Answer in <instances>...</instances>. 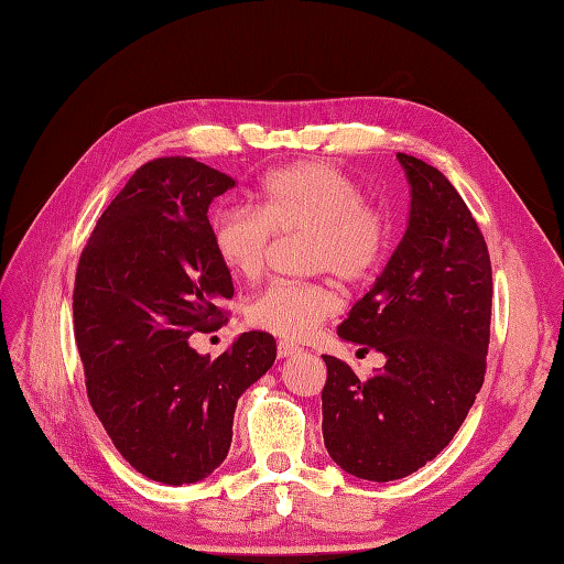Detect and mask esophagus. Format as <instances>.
Returning a JSON list of instances; mask_svg holds the SVG:
<instances>
[{
    "label": "esophagus",
    "instance_id": "obj_1",
    "mask_svg": "<svg viewBox=\"0 0 564 564\" xmlns=\"http://www.w3.org/2000/svg\"><path fill=\"white\" fill-rule=\"evenodd\" d=\"M301 351V347H296L294 341H286V339H282L280 345H278V354H280V359H286V356H294V354H299Z\"/></svg>",
    "mask_w": 564,
    "mask_h": 564
}]
</instances>
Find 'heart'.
<instances>
[{"label":"heart","mask_w":564,"mask_h":564,"mask_svg":"<svg viewBox=\"0 0 564 564\" xmlns=\"http://www.w3.org/2000/svg\"><path fill=\"white\" fill-rule=\"evenodd\" d=\"M253 210L223 205L210 217L213 249L235 278L253 280L263 270L270 235H306V263L341 282H361L386 253V219L364 203V191L323 160L268 174L253 191ZM339 308L325 282H272L246 304V321L278 337L311 335Z\"/></svg>","instance_id":"1"}]
</instances>
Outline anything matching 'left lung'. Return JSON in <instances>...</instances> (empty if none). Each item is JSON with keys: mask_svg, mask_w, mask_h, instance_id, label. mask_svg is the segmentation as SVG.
<instances>
[{"mask_svg": "<svg viewBox=\"0 0 564 564\" xmlns=\"http://www.w3.org/2000/svg\"><path fill=\"white\" fill-rule=\"evenodd\" d=\"M397 160L411 196L406 231L337 327L386 366L359 380L323 356L325 447L339 469L378 484L419 471L459 431L484 386L492 306L488 246L457 188L419 158Z\"/></svg>", "mask_w": 564, "mask_h": 564, "instance_id": "8db88e82", "label": "left lung"}]
</instances>
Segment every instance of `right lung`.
I'll return each instance as SVG.
<instances>
[{
    "instance_id": "obj_1",
    "label": "right lung",
    "mask_w": 564,
    "mask_h": 564,
    "mask_svg": "<svg viewBox=\"0 0 564 564\" xmlns=\"http://www.w3.org/2000/svg\"><path fill=\"white\" fill-rule=\"evenodd\" d=\"M231 176L194 158L143 164L95 225L78 260L74 333L88 400L119 455L164 486L225 462L239 397L278 356L268 333H241L210 361L188 345L225 321L235 296L210 241V203Z\"/></svg>"
}]
</instances>
